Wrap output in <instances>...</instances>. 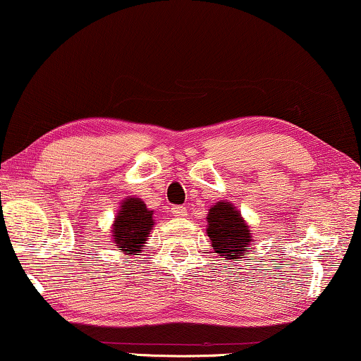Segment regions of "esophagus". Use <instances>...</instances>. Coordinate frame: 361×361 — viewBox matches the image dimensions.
Instances as JSON below:
<instances>
[{
    "label": "esophagus",
    "instance_id": "1",
    "mask_svg": "<svg viewBox=\"0 0 361 361\" xmlns=\"http://www.w3.org/2000/svg\"><path fill=\"white\" fill-rule=\"evenodd\" d=\"M172 214H174V216H177V219H185L187 216V207H182V205H177L172 209Z\"/></svg>",
    "mask_w": 361,
    "mask_h": 361
}]
</instances>
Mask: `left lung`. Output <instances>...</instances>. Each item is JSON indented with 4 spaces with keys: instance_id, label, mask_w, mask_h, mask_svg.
I'll return each mask as SVG.
<instances>
[{
    "instance_id": "left-lung-1",
    "label": "left lung",
    "mask_w": 361,
    "mask_h": 361,
    "mask_svg": "<svg viewBox=\"0 0 361 361\" xmlns=\"http://www.w3.org/2000/svg\"><path fill=\"white\" fill-rule=\"evenodd\" d=\"M207 235L212 248L219 256L230 261H240L255 245L250 225L231 202L220 200L207 214Z\"/></svg>"
}]
</instances>
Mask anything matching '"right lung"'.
<instances>
[{
  "label": "right lung",
  "instance_id": "obj_1",
  "mask_svg": "<svg viewBox=\"0 0 361 361\" xmlns=\"http://www.w3.org/2000/svg\"><path fill=\"white\" fill-rule=\"evenodd\" d=\"M154 210H149L145 202L137 197H126L121 200L118 214L111 225V243L120 248L126 258L140 253L147 243L152 226H154Z\"/></svg>",
  "mask_w": 361,
  "mask_h": 361
}]
</instances>
